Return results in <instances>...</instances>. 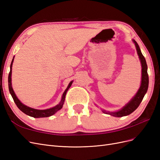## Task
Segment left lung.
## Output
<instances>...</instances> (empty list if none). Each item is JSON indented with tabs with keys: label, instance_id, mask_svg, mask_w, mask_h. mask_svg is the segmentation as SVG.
I'll use <instances>...</instances> for the list:
<instances>
[{
	"label": "left lung",
	"instance_id": "left-lung-1",
	"mask_svg": "<svg viewBox=\"0 0 160 160\" xmlns=\"http://www.w3.org/2000/svg\"><path fill=\"white\" fill-rule=\"evenodd\" d=\"M132 41L135 44V48H136V51L142 65L141 85H140V87L138 91H137L136 94H135L132 98V99H131L126 105L123 106L121 109L116 111H108L104 109H101V111H102L104 113L109 114L116 118L123 117V116H126L133 113V111L139 107V104L141 103L143 99V97L147 93V91L148 89L149 77L148 74V65L146 63V61L143 55H142V51L140 50V48L137 42L134 39H133Z\"/></svg>",
	"mask_w": 160,
	"mask_h": 160
}]
</instances>
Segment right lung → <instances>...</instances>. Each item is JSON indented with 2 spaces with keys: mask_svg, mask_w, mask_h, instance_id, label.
<instances>
[{
  "mask_svg": "<svg viewBox=\"0 0 160 160\" xmlns=\"http://www.w3.org/2000/svg\"><path fill=\"white\" fill-rule=\"evenodd\" d=\"M14 56L13 57V59L12 60L11 64V67H10V72L8 74V89H9V92L12 96V98L14 101V103L17 105V106L18 107V108L20 109L21 111L24 113H25L26 115L31 116V117L35 118H47V117H50V116L54 115L55 113H56L58 111H59L60 109H62V105L64 104L65 102V95L67 91L70 88V87L71 86L72 82L73 81H71L70 83H69L68 86H67V89L65 90V91L62 93V98H61V100L59 102V104H57V105H55V107L49 108V109H34V108H31L30 107H28L27 105H25V104H23L21 101L19 100L17 97L14 93V91L12 89V79H11V76H12V63L14 61Z\"/></svg>",
  "mask_w": 160,
  "mask_h": 160,
  "instance_id": "right-lung-1",
  "label": "right lung"
}]
</instances>
